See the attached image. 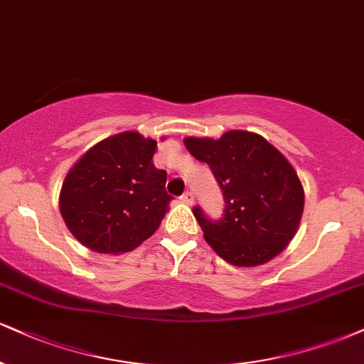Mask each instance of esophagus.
Instances as JSON below:
<instances>
[{"label": "esophagus", "instance_id": "esophagus-1", "mask_svg": "<svg viewBox=\"0 0 364 364\" xmlns=\"http://www.w3.org/2000/svg\"><path fill=\"white\" fill-rule=\"evenodd\" d=\"M183 201V203H186V205H193V201H195V195L191 193V191H186V193H183V196L181 198H179Z\"/></svg>", "mask_w": 364, "mask_h": 364}]
</instances>
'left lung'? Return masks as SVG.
<instances>
[{
    "mask_svg": "<svg viewBox=\"0 0 364 364\" xmlns=\"http://www.w3.org/2000/svg\"><path fill=\"white\" fill-rule=\"evenodd\" d=\"M185 146L210 166L224 191L220 220L193 208L210 247L244 268L283 252L299 230L305 201L299 174L287 157L259 134L246 130H229L220 139L186 137Z\"/></svg>",
    "mask_w": 364,
    "mask_h": 364,
    "instance_id": "1",
    "label": "left lung"
}]
</instances>
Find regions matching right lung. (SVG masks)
<instances>
[{
  "label": "right lung",
  "mask_w": 364,
  "mask_h": 364,
  "mask_svg": "<svg viewBox=\"0 0 364 364\" xmlns=\"http://www.w3.org/2000/svg\"><path fill=\"white\" fill-rule=\"evenodd\" d=\"M156 151L157 140L129 130L100 140L69 169L59 210L82 246L129 252L157 230L173 196L166 171L152 163Z\"/></svg>",
  "instance_id": "1"
}]
</instances>
